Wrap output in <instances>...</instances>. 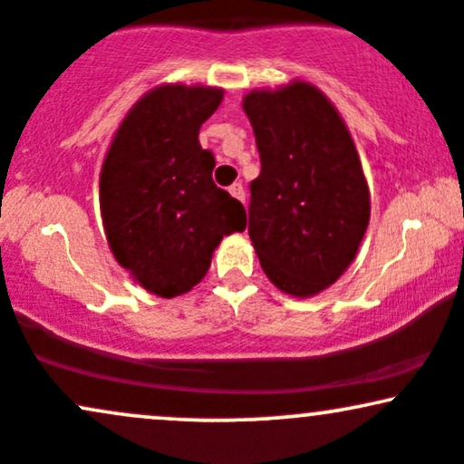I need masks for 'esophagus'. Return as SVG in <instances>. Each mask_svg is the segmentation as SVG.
<instances>
[{"instance_id": "esophagus-1", "label": "esophagus", "mask_w": 464, "mask_h": 464, "mask_svg": "<svg viewBox=\"0 0 464 464\" xmlns=\"http://www.w3.org/2000/svg\"><path fill=\"white\" fill-rule=\"evenodd\" d=\"M228 194H231L233 198H237L239 202H246V191H244L242 183H233L231 188H228Z\"/></svg>"}]
</instances>
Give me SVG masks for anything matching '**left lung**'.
Segmentation results:
<instances>
[{
    "instance_id": "8db88e82",
    "label": "left lung",
    "mask_w": 464,
    "mask_h": 464,
    "mask_svg": "<svg viewBox=\"0 0 464 464\" xmlns=\"http://www.w3.org/2000/svg\"><path fill=\"white\" fill-rule=\"evenodd\" d=\"M262 172L250 183L248 236L266 276L299 299L340 279L371 218L362 163L335 106L310 82L244 95Z\"/></svg>"
}]
</instances>
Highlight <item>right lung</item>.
<instances>
[{"label": "right lung", "instance_id": "add662e5", "mask_svg": "<svg viewBox=\"0 0 464 464\" xmlns=\"http://www.w3.org/2000/svg\"><path fill=\"white\" fill-rule=\"evenodd\" d=\"M222 95L200 84L154 87L124 117L100 172L111 253L163 299L200 284L222 237L246 228L242 202L214 183L216 159L198 141Z\"/></svg>", "mask_w": 464, "mask_h": 464}]
</instances>
